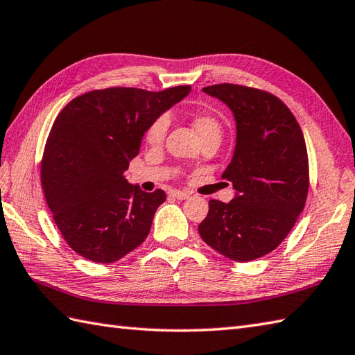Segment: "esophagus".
I'll return each instance as SVG.
<instances>
[{
  "instance_id": "esophagus-1",
  "label": "esophagus",
  "mask_w": 355,
  "mask_h": 355,
  "mask_svg": "<svg viewBox=\"0 0 355 355\" xmlns=\"http://www.w3.org/2000/svg\"><path fill=\"white\" fill-rule=\"evenodd\" d=\"M189 192H182V191H177V189H173V191H171V197H173V198H177V200H186V198H189Z\"/></svg>"
}]
</instances>
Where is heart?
Returning a JSON list of instances; mask_svg holds the SVG:
<instances>
[{
    "mask_svg": "<svg viewBox=\"0 0 355 355\" xmlns=\"http://www.w3.org/2000/svg\"><path fill=\"white\" fill-rule=\"evenodd\" d=\"M192 125L200 137L206 132H210V131L220 132L221 130V125L218 122V119L210 114V112H205V111H200L197 114H193ZM168 126H169V120L166 116H158L157 119H154L145 132V139L149 145L153 146L162 145L166 137V132H168Z\"/></svg>",
    "mask_w": 355,
    "mask_h": 355,
    "instance_id": "b5f03b06",
    "label": "heart"
}]
</instances>
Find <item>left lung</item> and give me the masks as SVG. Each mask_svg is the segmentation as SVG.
Segmentation results:
<instances>
[{"label": "left lung", "mask_w": 355, "mask_h": 355, "mask_svg": "<svg viewBox=\"0 0 355 355\" xmlns=\"http://www.w3.org/2000/svg\"><path fill=\"white\" fill-rule=\"evenodd\" d=\"M202 92L229 105L236 120V146L223 178L236 198L210 200L198 225L206 244L238 262L273 252L296 224L310 187L308 153L296 117L268 92L216 84Z\"/></svg>", "instance_id": "left-lung-1"}]
</instances>
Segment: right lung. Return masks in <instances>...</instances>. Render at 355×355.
I'll list each match as a JSON object with an SVG mask.
<instances>
[{
	"instance_id": "1",
	"label": "right lung",
	"mask_w": 355,
	"mask_h": 355,
	"mask_svg": "<svg viewBox=\"0 0 355 355\" xmlns=\"http://www.w3.org/2000/svg\"><path fill=\"white\" fill-rule=\"evenodd\" d=\"M189 85L146 92L111 87L74 97L45 141L41 186L65 243L85 259L116 262L146 239L166 193L143 192L123 177L154 119Z\"/></svg>"
}]
</instances>
